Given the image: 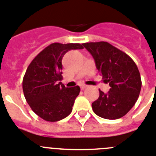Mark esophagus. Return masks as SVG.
I'll list each match as a JSON object with an SVG mask.
<instances>
[{
	"label": "esophagus",
	"mask_w": 156,
	"mask_h": 156,
	"mask_svg": "<svg viewBox=\"0 0 156 156\" xmlns=\"http://www.w3.org/2000/svg\"><path fill=\"white\" fill-rule=\"evenodd\" d=\"M87 85H85V84H82V85H80V88H81V90H84L85 88H86V87H87Z\"/></svg>",
	"instance_id": "1"
}]
</instances>
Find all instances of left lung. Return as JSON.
<instances>
[{"label":"left lung","instance_id":"8db88e82","mask_svg":"<svg viewBox=\"0 0 156 156\" xmlns=\"http://www.w3.org/2000/svg\"><path fill=\"white\" fill-rule=\"evenodd\" d=\"M93 56L97 69L111 89L92 103L94 112L106 119L123 117L137 101L142 81L135 62L126 53L107 41L82 44Z\"/></svg>","mask_w":156,"mask_h":156}]
</instances>
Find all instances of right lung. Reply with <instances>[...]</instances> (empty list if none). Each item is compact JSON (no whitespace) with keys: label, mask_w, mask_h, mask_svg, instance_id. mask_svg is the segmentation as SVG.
<instances>
[{"label":"right lung","mask_w":156,"mask_h":156,"mask_svg":"<svg viewBox=\"0 0 156 156\" xmlns=\"http://www.w3.org/2000/svg\"><path fill=\"white\" fill-rule=\"evenodd\" d=\"M83 49L79 43H52L28 66L23 78L25 98L34 113L48 122H57L71 113L80 87H66L62 79L63 56L70 49Z\"/></svg>","instance_id":"obj_1"}]
</instances>
